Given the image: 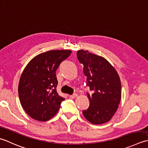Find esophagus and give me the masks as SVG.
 Here are the masks:
<instances>
[{"mask_svg": "<svg viewBox=\"0 0 148 148\" xmlns=\"http://www.w3.org/2000/svg\"><path fill=\"white\" fill-rule=\"evenodd\" d=\"M77 96H78V95H77V94H73V95H70V98H72V99H73V98H77Z\"/></svg>", "mask_w": 148, "mask_h": 148, "instance_id": "esophagus-1", "label": "esophagus"}]
</instances>
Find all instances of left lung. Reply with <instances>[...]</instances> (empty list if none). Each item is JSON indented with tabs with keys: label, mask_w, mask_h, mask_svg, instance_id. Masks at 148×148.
<instances>
[{
	"label": "left lung",
	"mask_w": 148,
	"mask_h": 148,
	"mask_svg": "<svg viewBox=\"0 0 148 148\" xmlns=\"http://www.w3.org/2000/svg\"><path fill=\"white\" fill-rule=\"evenodd\" d=\"M77 58L84 65L87 86L92 95L87 93L89 107L83 110L84 117L95 125L103 124L112 118L121 98V84L118 74L104 57L89 52L77 51Z\"/></svg>",
	"instance_id": "obj_1"
}]
</instances>
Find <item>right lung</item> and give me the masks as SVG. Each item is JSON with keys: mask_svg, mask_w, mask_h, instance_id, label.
<instances>
[{"mask_svg": "<svg viewBox=\"0 0 148 148\" xmlns=\"http://www.w3.org/2000/svg\"><path fill=\"white\" fill-rule=\"evenodd\" d=\"M71 50H56L34 57L23 71L18 84L21 105L32 119L46 121L56 115L64 98L57 92L56 70Z\"/></svg>", "mask_w": 148, "mask_h": 148, "instance_id": "right-lung-1", "label": "right lung"}]
</instances>
